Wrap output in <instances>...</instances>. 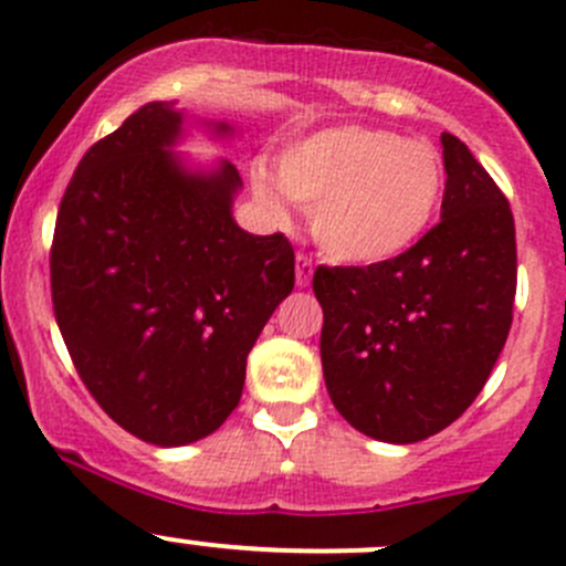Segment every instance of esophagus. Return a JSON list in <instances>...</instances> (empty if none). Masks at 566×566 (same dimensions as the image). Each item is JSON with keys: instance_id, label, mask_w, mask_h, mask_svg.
Returning <instances> with one entry per match:
<instances>
[{"instance_id": "esophagus-1", "label": "esophagus", "mask_w": 566, "mask_h": 566, "mask_svg": "<svg viewBox=\"0 0 566 566\" xmlns=\"http://www.w3.org/2000/svg\"><path fill=\"white\" fill-rule=\"evenodd\" d=\"M312 273H315V265H312L310 256H295V284H298V287H310Z\"/></svg>"}]
</instances>
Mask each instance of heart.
I'll return each mask as SVG.
<instances>
[{
	"instance_id": "heart-1",
	"label": "heart",
	"mask_w": 566,
	"mask_h": 566,
	"mask_svg": "<svg viewBox=\"0 0 566 566\" xmlns=\"http://www.w3.org/2000/svg\"><path fill=\"white\" fill-rule=\"evenodd\" d=\"M251 191L273 216L287 193L312 210V235L345 265L402 256L436 224L447 172L436 147L394 130L334 125L284 147L276 177L251 169Z\"/></svg>"
}]
</instances>
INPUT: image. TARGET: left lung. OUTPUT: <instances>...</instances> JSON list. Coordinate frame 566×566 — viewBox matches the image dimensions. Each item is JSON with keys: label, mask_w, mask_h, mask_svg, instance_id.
Segmentation results:
<instances>
[{"label": "left lung", "mask_w": 566, "mask_h": 566, "mask_svg": "<svg viewBox=\"0 0 566 566\" xmlns=\"http://www.w3.org/2000/svg\"><path fill=\"white\" fill-rule=\"evenodd\" d=\"M441 224L402 256L315 271L325 389L364 436L416 443L465 413L493 373L517 287L515 219L482 164L441 136Z\"/></svg>", "instance_id": "8db88e82"}]
</instances>
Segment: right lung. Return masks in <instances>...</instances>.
Masks as SVG:
<instances>
[{"mask_svg": "<svg viewBox=\"0 0 566 566\" xmlns=\"http://www.w3.org/2000/svg\"><path fill=\"white\" fill-rule=\"evenodd\" d=\"M191 130L238 136L224 119L153 101L90 147L51 247L56 325L84 386L156 447L224 424L249 350L295 284L287 238L251 235L232 216L235 164L202 167L177 153Z\"/></svg>", "mask_w": 566, "mask_h": 566, "instance_id": "add662e5", "label": "right lung"}]
</instances>
